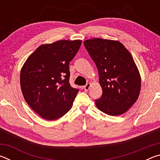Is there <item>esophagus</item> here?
<instances>
[{
	"label": "esophagus",
	"mask_w": 160,
	"mask_h": 160,
	"mask_svg": "<svg viewBox=\"0 0 160 160\" xmlns=\"http://www.w3.org/2000/svg\"><path fill=\"white\" fill-rule=\"evenodd\" d=\"M90 86H91V83H90V82L87 83L86 85H85V86L83 87L84 90H85V91H88L89 89H90Z\"/></svg>",
	"instance_id": "esophagus-1"
}]
</instances>
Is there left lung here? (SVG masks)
Returning <instances> with one entry per match:
<instances>
[{"mask_svg": "<svg viewBox=\"0 0 160 160\" xmlns=\"http://www.w3.org/2000/svg\"><path fill=\"white\" fill-rule=\"evenodd\" d=\"M84 45L99 72L102 95L97 107L110 116L126 112L138 98L141 77L128 49L120 42L101 38L88 39Z\"/></svg>", "mask_w": 160, "mask_h": 160, "instance_id": "obj_1", "label": "left lung"}]
</instances>
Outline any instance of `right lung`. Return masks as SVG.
Instances as JSON below:
<instances>
[{"label":"right lung","instance_id":"obj_1","mask_svg":"<svg viewBox=\"0 0 160 160\" xmlns=\"http://www.w3.org/2000/svg\"><path fill=\"white\" fill-rule=\"evenodd\" d=\"M81 44L82 41L77 39L42 44L22 67L20 87L24 99L46 120L58 119L71 109L79 90L69 83V62Z\"/></svg>","mask_w":160,"mask_h":160}]
</instances>
